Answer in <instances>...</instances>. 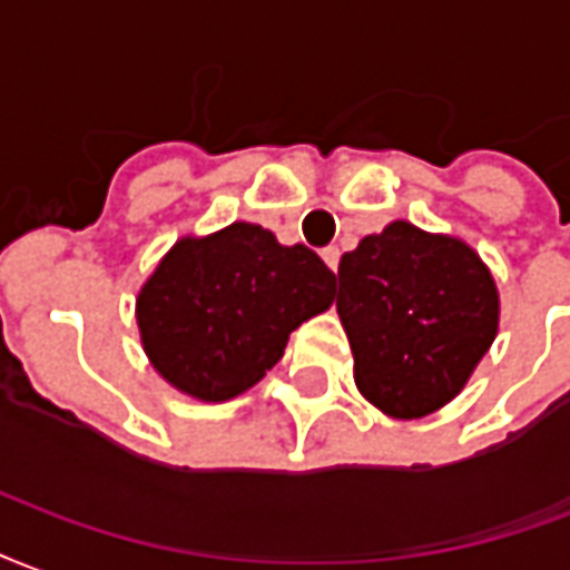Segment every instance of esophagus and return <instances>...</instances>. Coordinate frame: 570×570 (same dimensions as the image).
I'll return each mask as SVG.
<instances>
[{
    "label": "esophagus",
    "mask_w": 570,
    "mask_h": 570,
    "mask_svg": "<svg viewBox=\"0 0 570 570\" xmlns=\"http://www.w3.org/2000/svg\"><path fill=\"white\" fill-rule=\"evenodd\" d=\"M322 257H325V264L336 273V267H340V248L336 245H327L325 252H322Z\"/></svg>",
    "instance_id": "1"
}]
</instances>
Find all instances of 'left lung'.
<instances>
[{
    "label": "left lung",
    "mask_w": 570,
    "mask_h": 570,
    "mask_svg": "<svg viewBox=\"0 0 570 570\" xmlns=\"http://www.w3.org/2000/svg\"><path fill=\"white\" fill-rule=\"evenodd\" d=\"M336 313L355 385L392 419H422L468 385L495 343L501 301L471 245L392 222L340 257Z\"/></svg>",
    "instance_id": "1"
}]
</instances>
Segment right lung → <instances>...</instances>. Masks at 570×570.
I'll list each match as a JSON object with an SVG mask.
<instances>
[{"mask_svg": "<svg viewBox=\"0 0 570 570\" xmlns=\"http://www.w3.org/2000/svg\"><path fill=\"white\" fill-rule=\"evenodd\" d=\"M336 276L306 245L234 222L181 236L136 297L151 367L188 397L222 404L248 392L282 358L291 331L325 313Z\"/></svg>", "mask_w": 570, "mask_h": 570, "instance_id": "obj_1", "label": "right lung"}]
</instances>
